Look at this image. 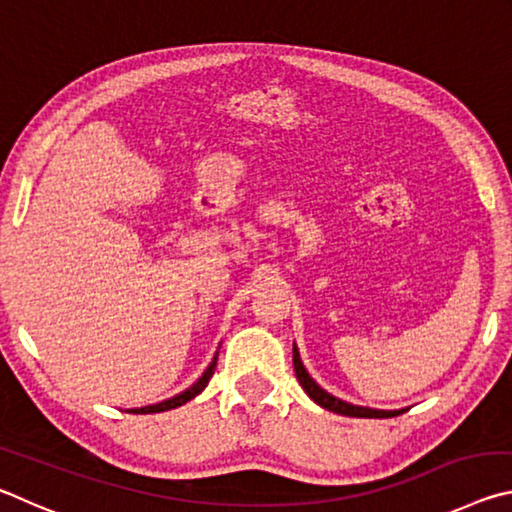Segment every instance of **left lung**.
Segmentation results:
<instances>
[{"instance_id": "8db88e82", "label": "left lung", "mask_w": 512, "mask_h": 512, "mask_svg": "<svg viewBox=\"0 0 512 512\" xmlns=\"http://www.w3.org/2000/svg\"><path fill=\"white\" fill-rule=\"evenodd\" d=\"M293 368H296V377L300 381V386L305 388V393L327 411L350 415V418H393V415H400V411H377V409H368V406H354L350 402L339 400V397L329 395L327 391H323V388L316 384L314 379L309 377V372L305 370V366H302L300 354L296 348H293Z\"/></svg>"}]
</instances>
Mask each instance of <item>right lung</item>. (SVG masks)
<instances>
[{
  "label": "right lung",
  "instance_id": "right-lung-1",
  "mask_svg": "<svg viewBox=\"0 0 512 512\" xmlns=\"http://www.w3.org/2000/svg\"><path fill=\"white\" fill-rule=\"evenodd\" d=\"M214 368H216V357H214V361L210 363V368H207V370L203 372V377L198 379L192 388H187L185 393H180V395H176V397H171V400H164V402H160V404L142 406V409H133L131 413H162V411H171V409H176V406H183L185 402L194 400V397L203 391V388L207 386V381H210V379H212V375H214Z\"/></svg>",
  "mask_w": 512,
  "mask_h": 512
}]
</instances>
